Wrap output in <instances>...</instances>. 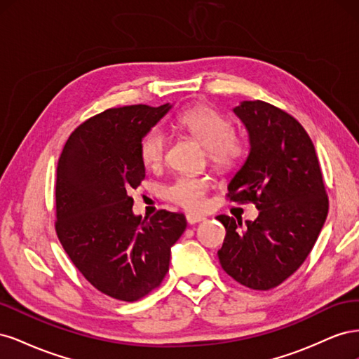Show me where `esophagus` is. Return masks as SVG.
<instances>
[{"instance_id":"obj_1","label":"esophagus","mask_w":359,"mask_h":359,"mask_svg":"<svg viewBox=\"0 0 359 359\" xmlns=\"http://www.w3.org/2000/svg\"><path fill=\"white\" fill-rule=\"evenodd\" d=\"M205 220V217L202 215H198V214H187V223L189 224H196V223H201Z\"/></svg>"}]
</instances>
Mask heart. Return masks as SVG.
<instances>
[{
    "instance_id": "heart-1",
    "label": "heart",
    "mask_w": 359,
    "mask_h": 359,
    "mask_svg": "<svg viewBox=\"0 0 359 359\" xmlns=\"http://www.w3.org/2000/svg\"><path fill=\"white\" fill-rule=\"evenodd\" d=\"M177 124L206 148L211 165L223 172L235 169L247 153V140L233 130L232 121L223 112L208 104H196L177 116ZM168 139L161 128H153L142 139L139 156L144 165L156 169L161 165L166 153ZM211 187L208 178L182 175L172 181L165 190L166 198L186 210H202L206 191Z\"/></svg>"
}]
</instances>
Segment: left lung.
<instances>
[{
	"label": "left lung",
	"instance_id": "8db88e82",
	"mask_svg": "<svg viewBox=\"0 0 359 359\" xmlns=\"http://www.w3.org/2000/svg\"><path fill=\"white\" fill-rule=\"evenodd\" d=\"M233 112L248 132L250 153L227 198L255 203L259 215L245 224L217 215L226 229L217 255L238 283L269 290L310 255L327 220L328 196L314 145L295 118L260 100L241 102Z\"/></svg>",
	"mask_w": 359,
	"mask_h": 359
}]
</instances>
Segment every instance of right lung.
<instances>
[{
    "label": "right lung",
    "mask_w": 359,
    "mask_h": 359,
    "mask_svg": "<svg viewBox=\"0 0 359 359\" xmlns=\"http://www.w3.org/2000/svg\"><path fill=\"white\" fill-rule=\"evenodd\" d=\"M170 107H112L86 119L58 160V240L82 276L119 301H137L160 286L170 247L187 226L184 214L166 210L142 220L130 196L145 178L140 142Z\"/></svg>",
    "instance_id": "add662e5"
}]
</instances>
